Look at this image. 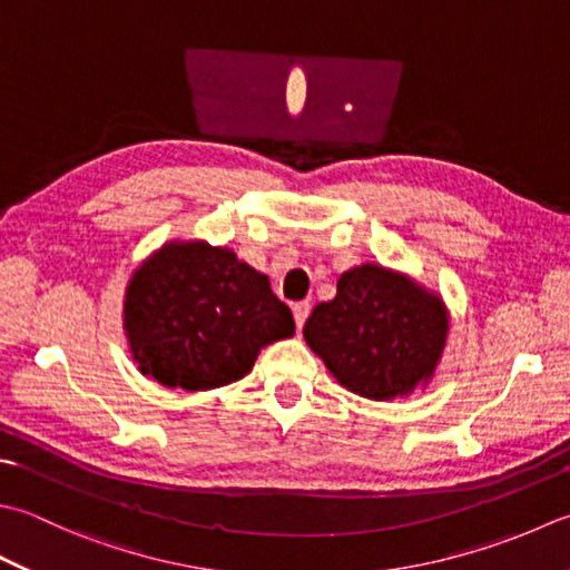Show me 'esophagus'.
<instances>
[{
    "label": "esophagus",
    "mask_w": 570,
    "mask_h": 570,
    "mask_svg": "<svg viewBox=\"0 0 570 570\" xmlns=\"http://www.w3.org/2000/svg\"><path fill=\"white\" fill-rule=\"evenodd\" d=\"M311 314V304L308 301H296L294 304V321H296V328H304V323Z\"/></svg>",
    "instance_id": "esophagus-1"
}]
</instances>
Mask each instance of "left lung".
Segmentation results:
<instances>
[{
  "instance_id": "1",
  "label": "left lung",
  "mask_w": 570,
  "mask_h": 570,
  "mask_svg": "<svg viewBox=\"0 0 570 570\" xmlns=\"http://www.w3.org/2000/svg\"><path fill=\"white\" fill-rule=\"evenodd\" d=\"M448 328L438 296L403 274L363 264L341 274L336 298L311 311L304 338L343 387L390 400L434 373Z\"/></svg>"
}]
</instances>
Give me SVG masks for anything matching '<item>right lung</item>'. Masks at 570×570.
<instances>
[{
    "label": "right lung",
    "instance_id": "add662e5",
    "mask_svg": "<svg viewBox=\"0 0 570 570\" xmlns=\"http://www.w3.org/2000/svg\"><path fill=\"white\" fill-rule=\"evenodd\" d=\"M132 358L160 385L212 390L252 371L256 355L294 336L269 278L205 242H173L132 274L122 306Z\"/></svg>",
    "mask_w": 570,
    "mask_h": 570
}]
</instances>
